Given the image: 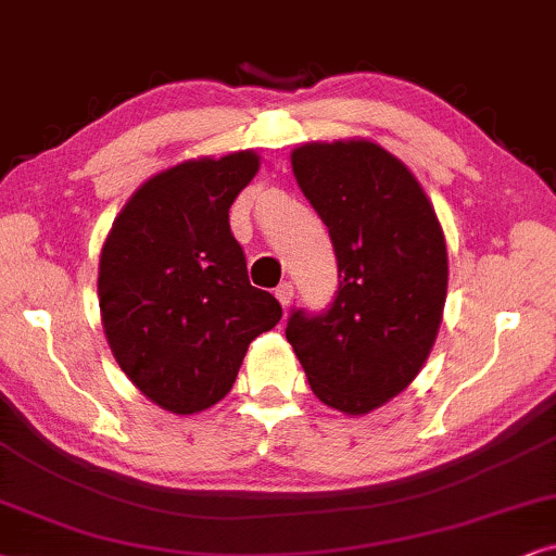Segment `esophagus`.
<instances>
[{"label":"esophagus","mask_w":556,"mask_h":556,"mask_svg":"<svg viewBox=\"0 0 556 556\" xmlns=\"http://www.w3.org/2000/svg\"><path fill=\"white\" fill-rule=\"evenodd\" d=\"M274 294H277V300L282 302V307H290V302L294 298V287L290 282H282L277 287V292H274Z\"/></svg>","instance_id":"34e87169"}]
</instances>
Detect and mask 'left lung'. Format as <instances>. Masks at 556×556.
<instances>
[{
    "mask_svg": "<svg viewBox=\"0 0 556 556\" xmlns=\"http://www.w3.org/2000/svg\"><path fill=\"white\" fill-rule=\"evenodd\" d=\"M292 173L328 226L340 282L325 313L292 309L287 340L323 404L368 414L402 394L432 351L445 233L409 167L368 139L302 144Z\"/></svg>",
    "mask_w": 556,
    "mask_h": 556,
    "instance_id": "8db88e82",
    "label": "left lung"
}]
</instances>
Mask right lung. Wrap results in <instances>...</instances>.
Wrapping results in <instances>:
<instances>
[{"label":"right lung","instance_id":"1","mask_svg":"<svg viewBox=\"0 0 556 556\" xmlns=\"http://www.w3.org/2000/svg\"><path fill=\"white\" fill-rule=\"evenodd\" d=\"M258 173L251 150L162 169L103 241L99 307L129 381L162 409L195 414L231 391L249 343L282 317L249 282L228 208Z\"/></svg>","mask_w":556,"mask_h":556}]
</instances>
